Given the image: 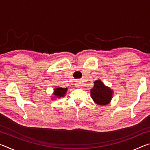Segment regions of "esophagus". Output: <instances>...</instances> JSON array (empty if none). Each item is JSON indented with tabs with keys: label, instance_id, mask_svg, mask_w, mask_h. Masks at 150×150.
I'll return each mask as SVG.
<instances>
[{
	"label": "esophagus",
	"instance_id": "1",
	"mask_svg": "<svg viewBox=\"0 0 150 150\" xmlns=\"http://www.w3.org/2000/svg\"><path fill=\"white\" fill-rule=\"evenodd\" d=\"M75 85H76V87H80L81 86V83L80 81H77V82L75 83Z\"/></svg>",
	"mask_w": 150,
	"mask_h": 150
}]
</instances>
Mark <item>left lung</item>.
Here are the masks:
<instances>
[{
	"instance_id": "left-lung-1",
	"label": "left lung",
	"mask_w": 150,
	"mask_h": 150,
	"mask_svg": "<svg viewBox=\"0 0 150 150\" xmlns=\"http://www.w3.org/2000/svg\"><path fill=\"white\" fill-rule=\"evenodd\" d=\"M113 91L100 79L94 83V87L91 90V96L94 102L100 105H106L111 101Z\"/></svg>"
}]
</instances>
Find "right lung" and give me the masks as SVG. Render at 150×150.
I'll use <instances>...</instances> for the list:
<instances>
[{
    "label": "right lung",
    "mask_w": 150,
    "mask_h": 150,
    "mask_svg": "<svg viewBox=\"0 0 150 150\" xmlns=\"http://www.w3.org/2000/svg\"><path fill=\"white\" fill-rule=\"evenodd\" d=\"M67 91V88H62V87L55 88L54 95L55 96V97L60 98L61 97H63V96H65V94L66 93Z\"/></svg>",
    "instance_id": "right-lung-1"
}]
</instances>
